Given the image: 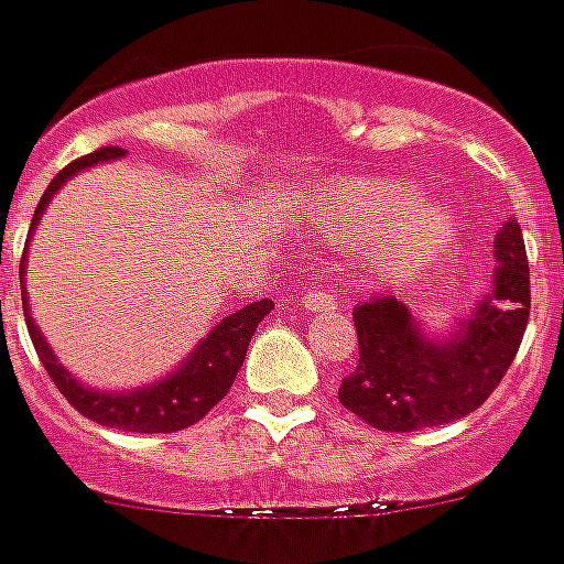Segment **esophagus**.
Returning a JSON list of instances; mask_svg holds the SVG:
<instances>
[{"instance_id": "34e87169", "label": "esophagus", "mask_w": 564, "mask_h": 564, "mask_svg": "<svg viewBox=\"0 0 564 564\" xmlns=\"http://www.w3.org/2000/svg\"><path fill=\"white\" fill-rule=\"evenodd\" d=\"M301 304L306 310H315V313H329V310H336L338 297L327 290H310L304 297H301Z\"/></svg>"}]
</instances>
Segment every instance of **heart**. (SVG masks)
<instances>
[{"mask_svg": "<svg viewBox=\"0 0 564 564\" xmlns=\"http://www.w3.org/2000/svg\"><path fill=\"white\" fill-rule=\"evenodd\" d=\"M310 223L336 249H368L365 267L382 283L429 267L455 237L448 208L393 176L329 182L310 203Z\"/></svg>", "mask_w": 564, "mask_h": 564, "instance_id": "1", "label": "heart"}]
</instances>
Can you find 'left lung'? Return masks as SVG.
I'll return each mask as SVG.
<instances>
[{
	"instance_id": "left-lung-1",
	"label": "left lung",
	"mask_w": 564,
	"mask_h": 564,
	"mask_svg": "<svg viewBox=\"0 0 564 564\" xmlns=\"http://www.w3.org/2000/svg\"><path fill=\"white\" fill-rule=\"evenodd\" d=\"M492 286L473 313L429 329L400 297L354 310L359 368L341 379L345 409L382 432H414L473 414L519 354L530 315V269L516 217L496 235Z\"/></svg>"
}]
</instances>
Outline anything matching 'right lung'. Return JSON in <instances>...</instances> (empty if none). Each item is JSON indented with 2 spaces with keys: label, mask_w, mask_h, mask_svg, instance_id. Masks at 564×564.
Segmentation results:
<instances>
[{
  "label": "right lung",
  "mask_w": 564,
  "mask_h": 564,
  "mask_svg": "<svg viewBox=\"0 0 564 564\" xmlns=\"http://www.w3.org/2000/svg\"><path fill=\"white\" fill-rule=\"evenodd\" d=\"M127 150L121 148H100L95 153L77 159L59 171L52 178V185L45 187L43 199L36 205L34 219H31L29 242L22 251L20 263V283H22V310H25V324H29V336L36 347V356L43 361V368L48 370V377L54 379V386L66 397L72 405L84 416L95 420V423L107 425V429H121V432L135 434H171L178 429L194 425L196 420H203L214 405L228 393V388L235 386L237 373L242 368L249 341L254 336L258 324L267 318L274 310L269 297L254 301V304L242 306L237 313L226 315L223 322L210 327L208 336L203 341H196L194 350L178 361L171 373H164L162 379H153L148 386L130 388V391H112V388H91L72 373L66 365H59L57 354L48 345V338L43 336V329L36 327L34 315H31L29 304V286H25V272H29V246L34 237L40 219H43L45 208L54 199L59 187L66 185L68 178L77 173L89 171L95 164L116 162L123 159Z\"/></svg>",
  "instance_id": "right-lung-1"
}]
</instances>
